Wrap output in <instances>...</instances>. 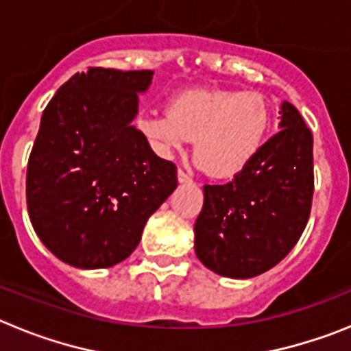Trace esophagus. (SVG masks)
<instances>
[{
    "label": "esophagus",
    "instance_id": "1",
    "mask_svg": "<svg viewBox=\"0 0 351 351\" xmlns=\"http://www.w3.org/2000/svg\"><path fill=\"white\" fill-rule=\"evenodd\" d=\"M178 181L179 182H191V176L190 173H186L184 170L179 169L178 170Z\"/></svg>",
    "mask_w": 351,
    "mask_h": 351
}]
</instances>
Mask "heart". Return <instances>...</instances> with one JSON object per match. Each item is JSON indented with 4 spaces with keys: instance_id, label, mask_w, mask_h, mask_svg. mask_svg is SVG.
Segmentation results:
<instances>
[{
    "instance_id": "1",
    "label": "heart",
    "mask_w": 351,
    "mask_h": 351,
    "mask_svg": "<svg viewBox=\"0 0 351 351\" xmlns=\"http://www.w3.org/2000/svg\"><path fill=\"white\" fill-rule=\"evenodd\" d=\"M272 110L258 93L188 89L169 101V110L138 116L137 128L154 153L170 156L193 141L197 161L210 178L232 179L262 153Z\"/></svg>"
}]
</instances>
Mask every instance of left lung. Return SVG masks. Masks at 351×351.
<instances>
[{"mask_svg": "<svg viewBox=\"0 0 351 351\" xmlns=\"http://www.w3.org/2000/svg\"><path fill=\"white\" fill-rule=\"evenodd\" d=\"M280 132L253 163L226 184L204 186L195 221V253L213 272L247 280L280 263L295 246L311 213L313 133L283 101Z\"/></svg>", "mask_w": 351, "mask_h": 351, "instance_id": "1", "label": "left lung"}]
</instances>
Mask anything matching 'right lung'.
I'll list each match as a JSON object with an SVG mask.
<instances>
[{
  "mask_svg": "<svg viewBox=\"0 0 351 351\" xmlns=\"http://www.w3.org/2000/svg\"><path fill=\"white\" fill-rule=\"evenodd\" d=\"M151 80V70L89 68L43 110L27 161V213L68 265L105 269L128 258L149 216L178 188L176 165L132 125Z\"/></svg>",
  "mask_w": 351,
  "mask_h": 351,
  "instance_id": "1",
  "label": "right lung"
}]
</instances>
